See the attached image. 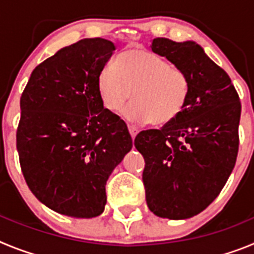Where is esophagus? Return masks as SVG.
<instances>
[{"mask_svg":"<svg viewBox=\"0 0 254 254\" xmlns=\"http://www.w3.org/2000/svg\"><path fill=\"white\" fill-rule=\"evenodd\" d=\"M128 131H129V134H131L132 138L136 137V134L138 133L137 128H136V127H133V126H128Z\"/></svg>","mask_w":254,"mask_h":254,"instance_id":"esophagus-1","label":"esophagus"}]
</instances>
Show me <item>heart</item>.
<instances>
[{"instance_id": "1", "label": "heart", "mask_w": 254, "mask_h": 254, "mask_svg": "<svg viewBox=\"0 0 254 254\" xmlns=\"http://www.w3.org/2000/svg\"><path fill=\"white\" fill-rule=\"evenodd\" d=\"M96 90L103 107L118 113L131 98L133 103L123 111L131 123L167 126L183 113L190 95V80L169 61L145 49L123 52L113 64H107L96 77Z\"/></svg>"}]
</instances>
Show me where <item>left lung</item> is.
I'll return each mask as SVG.
<instances>
[{
	"label": "left lung",
	"instance_id": "1",
	"mask_svg": "<svg viewBox=\"0 0 254 254\" xmlns=\"http://www.w3.org/2000/svg\"><path fill=\"white\" fill-rule=\"evenodd\" d=\"M151 49L187 73L190 95L174 122L134 138L146 202L159 217L188 219L219 196L234 169L242 105L228 73L197 43L156 38Z\"/></svg>",
	"mask_w": 254,
	"mask_h": 254
}]
</instances>
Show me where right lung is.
<instances>
[{"label":"right lung","mask_w":254,"mask_h":254,"mask_svg":"<svg viewBox=\"0 0 254 254\" xmlns=\"http://www.w3.org/2000/svg\"><path fill=\"white\" fill-rule=\"evenodd\" d=\"M114 51L103 38L61 48L35 67L20 99L22 174L33 194L58 214L99 216L108 178L132 149L126 123L103 107L96 90Z\"/></svg>","instance_id":"right-lung-1"}]
</instances>
